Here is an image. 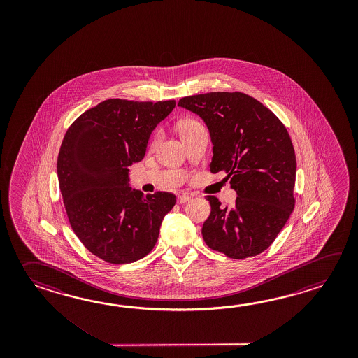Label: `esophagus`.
I'll return each instance as SVG.
<instances>
[{
	"label": "esophagus",
	"instance_id": "esophagus-1",
	"mask_svg": "<svg viewBox=\"0 0 358 358\" xmlns=\"http://www.w3.org/2000/svg\"><path fill=\"white\" fill-rule=\"evenodd\" d=\"M189 199V194H182V196H179V197H178V203H179V205H182V203H187V202H188Z\"/></svg>",
	"mask_w": 358,
	"mask_h": 358
}]
</instances>
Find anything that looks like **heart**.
I'll return each mask as SVG.
<instances>
[{
    "instance_id": "1",
    "label": "heart",
    "mask_w": 358,
    "mask_h": 358,
    "mask_svg": "<svg viewBox=\"0 0 358 358\" xmlns=\"http://www.w3.org/2000/svg\"><path fill=\"white\" fill-rule=\"evenodd\" d=\"M197 125H201L197 120H194V119H187V120H184V122L180 124V131H185V130L192 129V128H194V127H197ZM157 139H159V137L156 136L155 139H153V143H156V142H157Z\"/></svg>"
}]
</instances>
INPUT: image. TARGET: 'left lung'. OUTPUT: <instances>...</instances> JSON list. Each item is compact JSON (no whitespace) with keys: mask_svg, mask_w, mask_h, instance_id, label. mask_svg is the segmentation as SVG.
<instances>
[{"mask_svg":"<svg viewBox=\"0 0 358 358\" xmlns=\"http://www.w3.org/2000/svg\"><path fill=\"white\" fill-rule=\"evenodd\" d=\"M210 130V170L225 174L238 197L231 208L207 196L211 213L202 227L206 244L230 259L267 250L294 208L296 153L273 111L242 92H210L179 99Z\"/></svg>","mask_w":358,"mask_h":358,"instance_id":"obj_1","label":"left lung"}]
</instances>
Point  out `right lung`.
Listing matches in <instances>:
<instances>
[{"mask_svg": "<svg viewBox=\"0 0 358 358\" xmlns=\"http://www.w3.org/2000/svg\"><path fill=\"white\" fill-rule=\"evenodd\" d=\"M176 105L174 99H106L80 115L62 139L57 176L69 222L84 247L108 264L147 256L176 205L173 193L131 189L128 176Z\"/></svg>", "mask_w": 358, "mask_h": 358, "instance_id": "right-lung-1", "label": "right lung"}]
</instances>
